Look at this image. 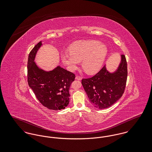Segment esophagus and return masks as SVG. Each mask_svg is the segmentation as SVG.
Segmentation results:
<instances>
[{"label":"esophagus","mask_w":152,"mask_h":152,"mask_svg":"<svg viewBox=\"0 0 152 152\" xmlns=\"http://www.w3.org/2000/svg\"><path fill=\"white\" fill-rule=\"evenodd\" d=\"M75 79L78 80H81L82 79V77L81 76H76V77H75Z\"/></svg>","instance_id":"34e87169"}]
</instances>
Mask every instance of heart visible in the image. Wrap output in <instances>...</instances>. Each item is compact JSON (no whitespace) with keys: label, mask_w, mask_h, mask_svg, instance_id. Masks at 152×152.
I'll use <instances>...</instances> for the list:
<instances>
[{"label":"heart","mask_w":152,"mask_h":152,"mask_svg":"<svg viewBox=\"0 0 152 152\" xmlns=\"http://www.w3.org/2000/svg\"><path fill=\"white\" fill-rule=\"evenodd\" d=\"M69 52L61 53V59L67 69L75 71L80 61L82 68L87 73H96L102 68L104 63L108 48L106 45L97 40H84L72 44Z\"/></svg>","instance_id":"b5f03b06"}]
</instances>
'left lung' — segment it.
<instances>
[{
    "label": "left lung",
    "instance_id": "left-lung-1",
    "mask_svg": "<svg viewBox=\"0 0 152 152\" xmlns=\"http://www.w3.org/2000/svg\"><path fill=\"white\" fill-rule=\"evenodd\" d=\"M127 77V62L125 55L122 54L115 71H108L104 65L93 77L82 79L81 84L91 104L102 110L111 107L122 97Z\"/></svg>",
    "mask_w": 152,
    "mask_h": 152
}]
</instances>
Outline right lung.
<instances>
[{"label": "right lung", "mask_w": 152, "mask_h": 152, "mask_svg": "<svg viewBox=\"0 0 152 152\" xmlns=\"http://www.w3.org/2000/svg\"><path fill=\"white\" fill-rule=\"evenodd\" d=\"M39 42L30 52L27 61V81L36 98L45 107L53 110H61L69 102V90L75 75L57 66L52 71H45L39 68L34 59L42 46Z\"/></svg>", "instance_id": "right-lung-1"}]
</instances>
